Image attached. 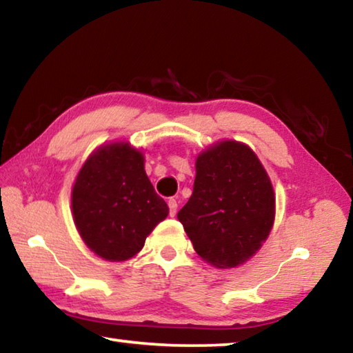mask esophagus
I'll return each instance as SVG.
<instances>
[{"label": "esophagus", "mask_w": 353, "mask_h": 353, "mask_svg": "<svg viewBox=\"0 0 353 353\" xmlns=\"http://www.w3.org/2000/svg\"><path fill=\"white\" fill-rule=\"evenodd\" d=\"M168 207H170V216L174 217L176 213H177V201H176V199H170Z\"/></svg>", "instance_id": "obj_1"}]
</instances>
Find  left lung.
<instances>
[{"instance_id":"left-lung-1","label":"left lung","mask_w":353,"mask_h":353,"mask_svg":"<svg viewBox=\"0 0 353 353\" xmlns=\"http://www.w3.org/2000/svg\"><path fill=\"white\" fill-rule=\"evenodd\" d=\"M274 213L273 185L254 151L221 140L197 156L193 194L177 219L205 262L234 268L267 241Z\"/></svg>"}]
</instances>
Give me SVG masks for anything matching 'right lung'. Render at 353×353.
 Instances as JSON below:
<instances>
[{
  "label": "right lung",
  "mask_w": 353,
  "mask_h": 353,
  "mask_svg": "<svg viewBox=\"0 0 353 353\" xmlns=\"http://www.w3.org/2000/svg\"><path fill=\"white\" fill-rule=\"evenodd\" d=\"M70 205L83 242L110 262L134 258L170 213L146 176L142 150L125 140L91 152L75 177Z\"/></svg>",
  "instance_id": "right-lung-1"
}]
</instances>
